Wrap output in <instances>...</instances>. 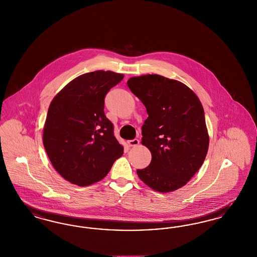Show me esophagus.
Here are the masks:
<instances>
[{
	"label": "esophagus",
	"mask_w": 257,
	"mask_h": 257,
	"mask_svg": "<svg viewBox=\"0 0 257 257\" xmlns=\"http://www.w3.org/2000/svg\"><path fill=\"white\" fill-rule=\"evenodd\" d=\"M127 144L130 147H136L139 145V140L138 139H134V140H128Z\"/></svg>",
	"instance_id": "esophagus-1"
}]
</instances>
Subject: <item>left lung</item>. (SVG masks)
<instances>
[{
    "label": "left lung",
    "instance_id": "obj_1",
    "mask_svg": "<svg viewBox=\"0 0 257 257\" xmlns=\"http://www.w3.org/2000/svg\"><path fill=\"white\" fill-rule=\"evenodd\" d=\"M149 117L142 125V145L152 161L137 175L150 188L168 193L184 186L201 168L209 146L201 100L187 85L159 75L127 80Z\"/></svg>",
    "mask_w": 257,
    "mask_h": 257
}]
</instances>
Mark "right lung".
Listing matches in <instances>:
<instances>
[{
	"label": "right lung",
	"mask_w": 257,
	"mask_h": 257,
	"mask_svg": "<svg viewBox=\"0 0 257 257\" xmlns=\"http://www.w3.org/2000/svg\"><path fill=\"white\" fill-rule=\"evenodd\" d=\"M123 78L111 71L83 74L60 90L49 106L43 145L56 172L73 184L100 181L123 156V147L103 111L105 95Z\"/></svg>",
	"instance_id": "right-lung-1"
}]
</instances>
